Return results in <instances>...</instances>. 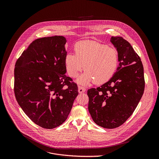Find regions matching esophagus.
Returning a JSON list of instances; mask_svg holds the SVG:
<instances>
[{"instance_id": "34e87169", "label": "esophagus", "mask_w": 159, "mask_h": 159, "mask_svg": "<svg viewBox=\"0 0 159 159\" xmlns=\"http://www.w3.org/2000/svg\"><path fill=\"white\" fill-rule=\"evenodd\" d=\"M86 91V89L84 88V87H82V86H79L78 87V92L79 93H83L84 92Z\"/></svg>"}]
</instances>
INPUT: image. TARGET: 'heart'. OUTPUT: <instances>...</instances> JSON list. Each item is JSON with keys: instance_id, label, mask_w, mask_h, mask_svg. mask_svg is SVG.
I'll use <instances>...</instances> for the list:
<instances>
[{"instance_id": "heart-1", "label": "heart", "mask_w": 159, "mask_h": 159, "mask_svg": "<svg viewBox=\"0 0 159 159\" xmlns=\"http://www.w3.org/2000/svg\"><path fill=\"white\" fill-rule=\"evenodd\" d=\"M75 54L65 56V65L68 75L76 78L84 69L86 70L78 83L87 85L95 81L104 83L113 76L118 66V54L116 49L95 41H81L74 47Z\"/></svg>"}]
</instances>
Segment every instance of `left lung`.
Returning <instances> with one entry per match:
<instances>
[{
  "instance_id": "obj_1",
  "label": "left lung",
  "mask_w": 159,
  "mask_h": 159,
  "mask_svg": "<svg viewBox=\"0 0 159 159\" xmlns=\"http://www.w3.org/2000/svg\"><path fill=\"white\" fill-rule=\"evenodd\" d=\"M110 42L117 51L119 66L108 81L88 91L91 117L105 129L118 127L127 120L136 109L145 85L141 59L131 45L121 37H111Z\"/></svg>"
}]
</instances>
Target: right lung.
I'll list each match as a JSON object with an SVG mask.
<instances>
[{"mask_svg":"<svg viewBox=\"0 0 159 159\" xmlns=\"http://www.w3.org/2000/svg\"><path fill=\"white\" fill-rule=\"evenodd\" d=\"M66 42L63 36L37 39L15 64L16 99L30 120L46 129L66 121L78 94L76 84L66 75Z\"/></svg>","mask_w":159,"mask_h":159,"instance_id":"1","label":"right lung"}]
</instances>
